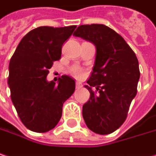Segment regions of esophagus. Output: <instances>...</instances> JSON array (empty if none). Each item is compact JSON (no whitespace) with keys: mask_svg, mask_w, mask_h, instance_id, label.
Listing matches in <instances>:
<instances>
[{"mask_svg":"<svg viewBox=\"0 0 156 156\" xmlns=\"http://www.w3.org/2000/svg\"><path fill=\"white\" fill-rule=\"evenodd\" d=\"M76 88H77V89L82 88V84H81L80 82H77V83H76Z\"/></svg>","mask_w":156,"mask_h":156,"instance_id":"34e87169","label":"esophagus"}]
</instances>
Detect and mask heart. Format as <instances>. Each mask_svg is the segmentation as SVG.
<instances>
[{"mask_svg": "<svg viewBox=\"0 0 156 156\" xmlns=\"http://www.w3.org/2000/svg\"><path fill=\"white\" fill-rule=\"evenodd\" d=\"M71 74L77 78H81L84 76V70L83 69H81L80 67H74L73 69H71Z\"/></svg>", "mask_w": 156, "mask_h": 156, "instance_id": "b5f03b06", "label": "heart"}]
</instances>
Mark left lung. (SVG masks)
I'll return each mask as SVG.
<instances>
[{
    "mask_svg": "<svg viewBox=\"0 0 156 156\" xmlns=\"http://www.w3.org/2000/svg\"><path fill=\"white\" fill-rule=\"evenodd\" d=\"M73 35L96 48L93 72L85 86L90 99L83 105V118L94 133H112L124 124L137 94L140 76L137 56L121 35L104 24L79 25Z\"/></svg>",
    "mask_w": 156,
    "mask_h": 156,
    "instance_id": "left-lung-1",
    "label": "left lung"
}]
</instances>
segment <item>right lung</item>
Instances as JSON below:
<instances>
[{"label": "right lung", "instance_id": "obj_1", "mask_svg": "<svg viewBox=\"0 0 156 156\" xmlns=\"http://www.w3.org/2000/svg\"><path fill=\"white\" fill-rule=\"evenodd\" d=\"M76 27L35 28L21 40L10 59L8 85L11 101L23 125L32 132L47 133L55 128L63 103L75 91V80L69 76H62L58 85L48 82L47 76Z\"/></svg>", "mask_w": 156, "mask_h": 156}]
</instances>
